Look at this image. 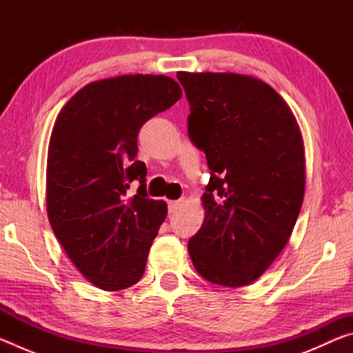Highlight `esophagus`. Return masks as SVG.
<instances>
[{
  "mask_svg": "<svg viewBox=\"0 0 353 353\" xmlns=\"http://www.w3.org/2000/svg\"><path fill=\"white\" fill-rule=\"evenodd\" d=\"M182 202L181 201H168V212L174 213L179 207H181Z\"/></svg>",
  "mask_w": 353,
  "mask_h": 353,
  "instance_id": "esophagus-1",
  "label": "esophagus"
}]
</instances>
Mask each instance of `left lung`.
Masks as SVG:
<instances>
[{
	"label": "left lung",
	"instance_id": "obj_1",
	"mask_svg": "<svg viewBox=\"0 0 353 353\" xmlns=\"http://www.w3.org/2000/svg\"><path fill=\"white\" fill-rule=\"evenodd\" d=\"M188 135L205 152L210 181L191 261L208 282L244 286L288 243L305 191L301 129L271 85L235 73L179 71Z\"/></svg>",
	"mask_w": 353,
	"mask_h": 353
}]
</instances>
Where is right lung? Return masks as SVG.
I'll return each instance as SVG.
<instances>
[{"instance_id":"1","label":"right lung","mask_w":353,"mask_h":353,"mask_svg":"<svg viewBox=\"0 0 353 353\" xmlns=\"http://www.w3.org/2000/svg\"><path fill=\"white\" fill-rule=\"evenodd\" d=\"M181 97L168 76L110 77L81 88L52 128L48 218L73 265L101 290L129 288L145 272L168 210L166 202L148 198L146 165L135 159L137 137L148 119Z\"/></svg>"}]
</instances>
